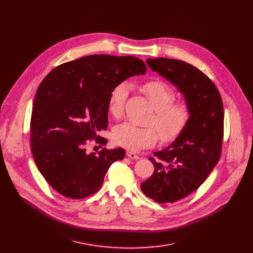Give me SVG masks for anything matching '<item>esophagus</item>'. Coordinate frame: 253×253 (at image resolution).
<instances>
[{
  "label": "esophagus",
  "mask_w": 253,
  "mask_h": 253,
  "mask_svg": "<svg viewBox=\"0 0 253 253\" xmlns=\"http://www.w3.org/2000/svg\"><path fill=\"white\" fill-rule=\"evenodd\" d=\"M127 156H128L130 159H135V160H137V159L140 158L138 155H136V154H135L134 152H132V151H127Z\"/></svg>",
  "instance_id": "esophagus-1"
}]
</instances>
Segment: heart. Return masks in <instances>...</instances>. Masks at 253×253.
<instances>
[{"label":"heart","mask_w":253,"mask_h":253,"mask_svg":"<svg viewBox=\"0 0 253 253\" xmlns=\"http://www.w3.org/2000/svg\"><path fill=\"white\" fill-rule=\"evenodd\" d=\"M130 90L131 84L128 81H122L110 91L108 111L113 117L119 118L123 114ZM142 91L155 108V116L151 123L157 127L163 141H172L183 131L189 121L188 106L184 102H175L174 91L160 80L143 84ZM158 138V132L154 127H138L128 122L116 126L113 131L116 144L132 151L154 146Z\"/></svg>","instance_id":"b5f03b06"}]
</instances>
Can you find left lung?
<instances>
[{
  "mask_svg": "<svg viewBox=\"0 0 253 253\" xmlns=\"http://www.w3.org/2000/svg\"><path fill=\"white\" fill-rule=\"evenodd\" d=\"M152 71L184 97L190 118L168 147L149 160L154 173L141 184L146 196L171 203L194 192L217 164L223 139V104L213 82L194 66L174 59H147Z\"/></svg>",
  "mask_w": 253,
  "mask_h": 253,
  "instance_id": "8db88e82",
  "label": "left lung"
}]
</instances>
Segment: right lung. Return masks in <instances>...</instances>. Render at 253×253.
Listing matches in <instances>:
<instances>
[{"label": "right lung", "instance_id": "right-lung-1", "mask_svg": "<svg viewBox=\"0 0 253 253\" xmlns=\"http://www.w3.org/2000/svg\"><path fill=\"white\" fill-rule=\"evenodd\" d=\"M131 56L91 55L62 64L46 76L36 93L31 117V146L36 164L60 194L82 199L97 192L122 148L88 153V140L108 126V98L119 82L146 73Z\"/></svg>", "mask_w": 253, "mask_h": 253}]
</instances>
